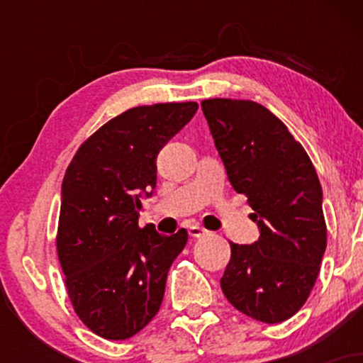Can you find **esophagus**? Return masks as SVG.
Instances as JSON below:
<instances>
[{
	"label": "esophagus",
	"mask_w": 363,
	"mask_h": 363,
	"mask_svg": "<svg viewBox=\"0 0 363 363\" xmlns=\"http://www.w3.org/2000/svg\"><path fill=\"white\" fill-rule=\"evenodd\" d=\"M187 232H189L191 237H203V235L208 234L206 228L199 227V225H191V227L187 228Z\"/></svg>",
	"instance_id": "1"
}]
</instances>
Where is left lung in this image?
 Wrapping results in <instances>:
<instances>
[{
    "label": "left lung",
    "mask_w": 363,
    "mask_h": 363,
    "mask_svg": "<svg viewBox=\"0 0 363 363\" xmlns=\"http://www.w3.org/2000/svg\"><path fill=\"white\" fill-rule=\"evenodd\" d=\"M230 184L247 196L259 239L230 242L220 280L227 301L249 318L286 320L309 298L326 251L323 189L309 155L261 104L201 102Z\"/></svg>",
    "instance_id": "8db88e82"
}]
</instances>
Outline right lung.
<instances>
[{
	"instance_id": "1",
	"label": "right lung",
	"mask_w": 363,
	"mask_h": 363,
	"mask_svg": "<svg viewBox=\"0 0 363 363\" xmlns=\"http://www.w3.org/2000/svg\"><path fill=\"white\" fill-rule=\"evenodd\" d=\"M196 111V102L133 107L83 141L66 169L57 257L74 312L102 338H131L160 309L187 232L141 228L140 198L157 184L158 152Z\"/></svg>"
}]
</instances>
